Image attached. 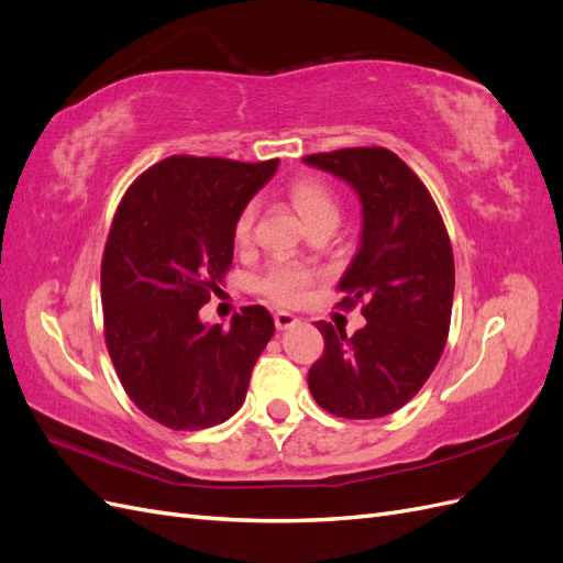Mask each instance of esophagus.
Returning <instances> with one entry per match:
<instances>
[{
  "instance_id": "esophagus-1",
  "label": "esophagus",
  "mask_w": 563,
  "mask_h": 563,
  "mask_svg": "<svg viewBox=\"0 0 563 563\" xmlns=\"http://www.w3.org/2000/svg\"><path fill=\"white\" fill-rule=\"evenodd\" d=\"M296 323H298V317H294L291 312H277V314H275V327H277L279 331L291 329V327H296Z\"/></svg>"
}]
</instances>
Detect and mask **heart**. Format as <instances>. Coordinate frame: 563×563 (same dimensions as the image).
<instances>
[{
  "label": "heart",
  "mask_w": 563,
  "mask_h": 563,
  "mask_svg": "<svg viewBox=\"0 0 563 563\" xmlns=\"http://www.w3.org/2000/svg\"><path fill=\"white\" fill-rule=\"evenodd\" d=\"M288 197H291L294 207L302 216L308 225L317 223L323 218L338 220V199L331 192L327 183L319 178H300L288 187ZM253 223H255V203H246L240 218L234 223V240L240 246H246L253 236ZM314 284V272L296 261H275L269 263L267 269L255 282L258 291L277 305H298L305 300L308 291Z\"/></svg>",
  "instance_id": "obj_1"
}]
</instances>
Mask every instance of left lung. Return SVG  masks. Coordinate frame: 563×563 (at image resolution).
Segmentation results:
<instances>
[{
  "mask_svg": "<svg viewBox=\"0 0 563 563\" xmlns=\"http://www.w3.org/2000/svg\"><path fill=\"white\" fill-rule=\"evenodd\" d=\"M345 180L362 201V236L338 288L362 302L366 327L347 338L317 321L321 360L310 368L314 401L333 416L395 413L430 378L444 352L455 267L444 220L422 180L385 147H345L302 157Z\"/></svg>",
  "mask_w": 563,
  "mask_h": 563,
  "instance_id": "1",
  "label": "left lung"
}]
</instances>
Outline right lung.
<instances>
[{"instance_id": "obj_1", "label": "right lung", "mask_w": 563, "mask_h": 563, "mask_svg": "<svg viewBox=\"0 0 563 563\" xmlns=\"http://www.w3.org/2000/svg\"><path fill=\"white\" fill-rule=\"evenodd\" d=\"M279 159L166 157L119 201L100 267L106 345L131 401L172 430L225 422L275 333L263 305L207 327L234 255V223Z\"/></svg>"}]
</instances>
